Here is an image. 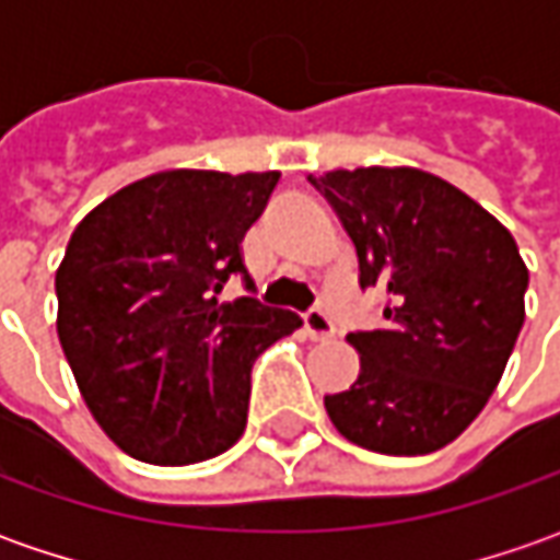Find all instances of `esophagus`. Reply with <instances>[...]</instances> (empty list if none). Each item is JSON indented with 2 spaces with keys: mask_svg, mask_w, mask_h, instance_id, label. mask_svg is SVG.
Returning <instances> with one entry per match:
<instances>
[{
  "mask_svg": "<svg viewBox=\"0 0 560 560\" xmlns=\"http://www.w3.org/2000/svg\"><path fill=\"white\" fill-rule=\"evenodd\" d=\"M302 324H305V334L317 339V342H324V339H334L336 327L334 320H330V314H324L320 308L317 312H308L302 317Z\"/></svg>",
  "mask_w": 560,
  "mask_h": 560,
  "instance_id": "1",
  "label": "esophagus"
}]
</instances>
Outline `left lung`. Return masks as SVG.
Listing matches in <instances>:
<instances>
[{
	"label": "left lung",
	"instance_id": "8db88e82",
	"mask_svg": "<svg viewBox=\"0 0 560 560\" xmlns=\"http://www.w3.org/2000/svg\"><path fill=\"white\" fill-rule=\"evenodd\" d=\"M308 180L355 243L361 287L389 295L383 330L346 336L361 371L324 408L361 448L436 452L483 411L521 336L529 270L517 243L420 167H336Z\"/></svg>",
	"mask_w": 560,
	"mask_h": 560
}]
</instances>
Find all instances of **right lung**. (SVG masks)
Returning <instances> with one entry per match:
<instances>
[{
	"label": "right lung",
	"instance_id": "obj_1",
	"mask_svg": "<svg viewBox=\"0 0 560 560\" xmlns=\"http://www.w3.org/2000/svg\"><path fill=\"white\" fill-rule=\"evenodd\" d=\"M280 171L149 174L74 226L55 270V330L105 436L145 464L184 467L246 430L252 361L302 327L252 295H218ZM252 290V280L246 283Z\"/></svg>",
	"mask_w": 560,
	"mask_h": 560
}]
</instances>
